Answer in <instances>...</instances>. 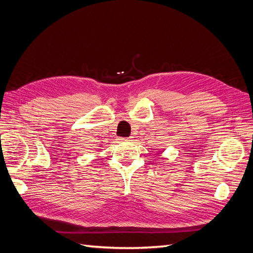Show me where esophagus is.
<instances>
[{
    "label": "esophagus",
    "mask_w": 253,
    "mask_h": 253,
    "mask_svg": "<svg viewBox=\"0 0 253 253\" xmlns=\"http://www.w3.org/2000/svg\"><path fill=\"white\" fill-rule=\"evenodd\" d=\"M120 140L121 141H131L132 140V137H127V138H122V137H121Z\"/></svg>",
    "instance_id": "obj_1"
}]
</instances>
